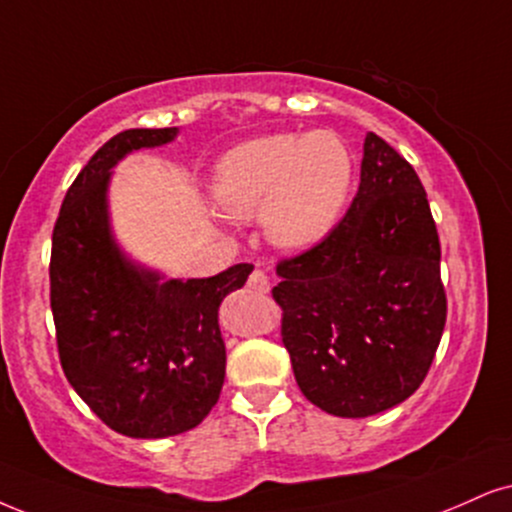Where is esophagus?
<instances>
[{"label":"esophagus","instance_id":"34e87169","mask_svg":"<svg viewBox=\"0 0 512 512\" xmlns=\"http://www.w3.org/2000/svg\"><path fill=\"white\" fill-rule=\"evenodd\" d=\"M246 287H249L254 294H268L270 292L268 275L263 273V270H254V273L249 275V282H246Z\"/></svg>","mask_w":512,"mask_h":512}]
</instances>
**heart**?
<instances>
[{"label": "heart", "instance_id": "1", "mask_svg": "<svg viewBox=\"0 0 512 512\" xmlns=\"http://www.w3.org/2000/svg\"><path fill=\"white\" fill-rule=\"evenodd\" d=\"M351 182L353 156L342 137L327 130L280 132L227 151L216 166L213 194L230 216L261 213L273 244L308 249L337 227Z\"/></svg>", "mask_w": 512, "mask_h": 512}]
</instances>
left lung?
<instances>
[{
	"label": "left lung",
	"instance_id": "obj_1",
	"mask_svg": "<svg viewBox=\"0 0 512 512\" xmlns=\"http://www.w3.org/2000/svg\"><path fill=\"white\" fill-rule=\"evenodd\" d=\"M361 185L339 225L280 258L282 344L304 396L339 418L406 401L430 372L446 325L441 244L413 166L365 135Z\"/></svg>",
	"mask_w": 512,
	"mask_h": 512
}]
</instances>
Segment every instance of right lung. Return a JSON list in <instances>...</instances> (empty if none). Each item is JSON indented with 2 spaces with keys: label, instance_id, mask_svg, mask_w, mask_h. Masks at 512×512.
Here are the masks:
<instances>
[{
  "label": "right lung",
  "instance_id": "right-lung-1",
  "mask_svg": "<svg viewBox=\"0 0 512 512\" xmlns=\"http://www.w3.org/2000/svg\"><path fill=\"white\" fill-rule=\"evenodd\" d=\"M178 128L125 130L87 161L54 223L49 304L63 375L104 425L163 439L197 427L218 403L225 344L218 306L254 266L206 280H168L125 261L106 218L109 170L130 151L161 147Z\"/></svg>",
  "mask_w": 512,
  "mask_h": 512
}]
</instances>
